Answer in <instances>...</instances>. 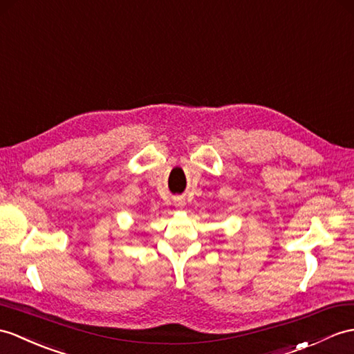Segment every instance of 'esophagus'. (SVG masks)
Returning a JSON list of instances; mask_svg holds the SVG:
<instances>
[{
    "label": "esophagus",
    "mask_w": 354,
    "mask_h": 354,
    "mask_svg": "<svg viewBox=\"0 0 354 354\" xmlns=\"http://www.w3.org/2000/svg\"><path fill=\"white\" fill-rule=\"evenodd\" d=\"M175 205H176V207H184V205H185V202H184L183 199H178V201L175 202Z\"/></svg>",
    "instance_id": "obj_1"
}]
</instances>
